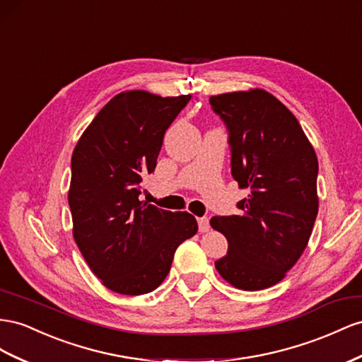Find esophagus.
<instances>
[{
  "mask_svg": "<svg viewBox=\"0 0 362 362\" xmlns=\"http://www.w3.org/2000/svg\"><path fill=\"white\" fill-rule=\"evenodd\" d=\"M198 227H199V231H201V233L209 231V230H210L209 218H198Z\"/></svg>",
  "mask_w": 362,
  "mask_h": 362,
  "instance_id": "34e87169",
  "label": "esophagus"
}]
</instances>
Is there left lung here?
Masks as SVG:
<instances>
[{
	"mask_svg": "<svg viewBox=\"0 0 362 362\" xmlns=\"http://www.w3.org/2000/svg\"><path fill=\"white\" fill-rule=\"evenodd\" d=\"M226 123L231 175L250 194L240 214L214 216L210 226L228 240L214 262L234 288L276 285L305 251L318 213V160L296 115L265 90L210 97Z\"/></svg>",
	"mask_w": 362,
	"mask_h": 362,
	"instance_id": "8db88e82",
	"label": "left lung"
}]
</instances>
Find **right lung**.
Returning a JSON list of instances; mask_svg holds the SVG:
<instances>
[{"label": "right lung", "instance_id": "obj_1", "mask_svg": "<svg viewBox=\"0 0 362 362\" xmlns=\"http://www.w3.org/2000/svg\"><path fill=\"white\" fill-rule=\"evenodd\" d=\"M189 100L190 94L123 91L94 117L73 151L68 192L73 238L90 269L119 294L157 289L180 243L198 231L190 213L139 199L165 131Z\"/></svg>", "mask_w": 362, "mask_h": 362}]
</instances>
